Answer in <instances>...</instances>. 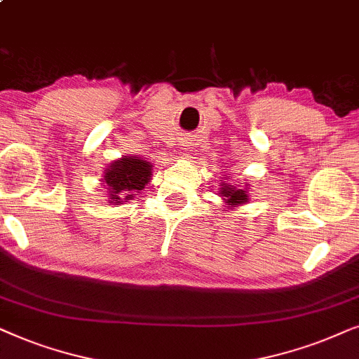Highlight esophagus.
Returning a JSON list of instances; mask_svg holds the SVG:
<instances>
[{"mask_svg":"<svg viewBox=\"0 0 359 359\" xmlns=\"http://www.w3.org/2000/svg\"><path fill=\"white\" fill-rule=\"evenodd\" d=\"M182 146H184V149H189V147H187V142H185V141H184V144H182Z\"/></svg>","mask_w":359,"mask_h":359,"instance_id":"obj_1","label":"esophagus"}]
</instances>
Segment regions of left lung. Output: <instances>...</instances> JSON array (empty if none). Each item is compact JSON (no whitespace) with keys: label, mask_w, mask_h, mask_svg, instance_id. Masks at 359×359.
I'll list each match as a JSON object with an SVG mask.
<instances>
[{"label":"left lung","mask_w":359,"mask_h":359,"mask_svg":"<svg viewBox=\"0 0 359 359\" xmlns=\"http://www.w3.org/2000/svg\"><path fill=\"white\" fill-rule=\"evenodd\" d=\"M219 194H222V197H224L226 203L229 205H241L248 202V192L245 189H238V187H233V185L223 184Z\"/></svg>","instance_id":"obj_1"}]
</instances>
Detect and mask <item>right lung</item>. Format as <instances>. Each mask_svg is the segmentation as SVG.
<instances>
[{
    "mask_svg": "<svg viewBox=\"0 0 359 359\" xmlns=\"http://www.w3.org/2000/svg\"><path fill=\"white\" fill-rule=\"evenodd\" d=\"M151 162L135 156L123 157V159L113 162L104 172L103 179L109 195H111L109 203H119L123 195H126L124 200H130L135 197L136 192H141L151 180Z\"/></svg>",
    "mask_w": 359,
    "mask_h": 359,
    "instance_id": "add662e5",
    "label": "right lung"
}]
</instances>
